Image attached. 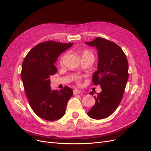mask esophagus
<instances>
[{
	"label": "esophagus",
	"mask_w": 151,
	"mask_h": 151,
	"mask_svg": "<svg viewBox=\"0 0 151 151\" xmlns=\"http://www.w3.org/2000/svg\"><path fill=\"white\" fill-rule=\"evenodd\" d=\"M80 92H81V91L80 90H78V89H77V88H75V89L73 90V93H74L75 95V94H78V93H79Z\"/></svg>",
	"instance_id": "34e87169"
}]
</instances>
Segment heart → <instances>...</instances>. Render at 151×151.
Instances as JSON below:
<instances>
[{
    "mask_svg": "<svg viewBox=\"0 0 151 151\" xmlns=\"http://www.w3.org/2000/svg\"><path fill=\"white\" fill-rule=\"evenodd\" d=\"M88 55H91V56H93V55L92 53L91 52H90L89 50H84V51L83 52V53H82V57H83V56H88ZM63 58H62L61 59V60H60V63H61V64L63 63ZM77 80H79V78H77Z\"/></svg>",
    "mask_w": 151,
    "mask_h": 151,
    "instance_id": "1",
    "label": "heart"
}]
</instances>
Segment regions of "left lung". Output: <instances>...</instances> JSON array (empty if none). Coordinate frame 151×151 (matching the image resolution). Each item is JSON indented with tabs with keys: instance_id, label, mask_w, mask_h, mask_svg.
<instances>
[{
	"instance_id": "1",
	"label": "left lung",
	"mask_w": 151,
	"mask_h": 151,
	"mask_svg": "<svg viewBox=\"0 0 151 151\" xmlns=\"http://www.w3.org/2000/svg\"><path fill=\"white\" fill-rule=\"evenodd\" d=\"M85 44L98 51L97 71L93 73L92 81L102 89L97 97L93 96L96 104L87 114L91 118L101 119L113 114L121 102L128 79V63L123 50L113 42L97 37Z\"/></svg>"
}]
</instances>
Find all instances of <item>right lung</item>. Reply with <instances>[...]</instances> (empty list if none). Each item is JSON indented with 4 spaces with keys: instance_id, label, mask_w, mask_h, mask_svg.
Segmentation results:
<instances>
[{
    "instance_id": "right-lung-1",
    "label": "right lung",
    "mask_w": 151,
    "mask_h": 151,
    "mask_svg": "<svg viewBox=\"0 0 151 151\" xmlns=\"http://www.w3.org/2000/svg\"><path fill=\"white\" fill-rule=\"evenodd\" d=\"M72 45L52 40L40 43L29 50L22 64L21 77L29 104L34 113L47 121L61 118L73 96L68 87L52 90L49 78L58 71L54 64L59 55Z\"/></svg>"
}]
</instances>
